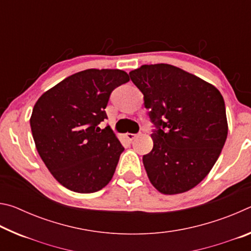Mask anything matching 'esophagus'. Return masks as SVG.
<instances>
[{
  "mask_svg": "<svg viewBox=\"0 0 251 251\" xmlns=\"http://www.w3.org/2000/svg\"><path fill=\"white\" fill-rule=\"evenodd\" d=\"M125 137H126L127 139H128L129 142H131V141H134V139H135L136 137H137V135H136V134H130V133H127V134L125 135Z\"/></svg>",
  "mask_w": 251,
  "mask_h": 251,
  "instance_id": "1",
  "label": "esophagus"
}]
</instances>
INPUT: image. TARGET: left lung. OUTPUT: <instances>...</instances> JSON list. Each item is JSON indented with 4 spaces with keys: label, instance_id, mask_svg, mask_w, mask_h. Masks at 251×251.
Wrapping results in <instances>:
<instances>
[{
    "label": "left lung",
    "instance_id": "1",
    "mask_svg": "<svg viewBox=\"0 0 251 251\" xmlns=\"http://www.w3.org/2000/svg\"><path fill=\"white\" fill-rule=\"evenodd\" d=\"M130 79L151 108L154 146L143 156L147 176L165 195L185 193L211 171L228 134L226 107L214 85L169 64L143 65Z\"/></svg>",
    "mask_w": 251,
    "mask_h": 251
}]
</instances>
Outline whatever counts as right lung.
I'll list each match as a JSON object with an SVG mask.
<instances>
[{"label":"right lung","instance_id":"add662e5","mask_svg":"<svg viewBox=\"0 0 251 251\" xmlns=\"http://www.w3.org/2000/svg\"><path fill=\"white\" fill-rule=\"evenodd\" d=\"M128 80L121 70H85L34 105L29 124L36 150L55 179L72 192H99L113 178L124 147L109 126L99 125L107 118L112 92Z\"/></svg>","mask_w":251,"mask_h":251}]
</instances>
